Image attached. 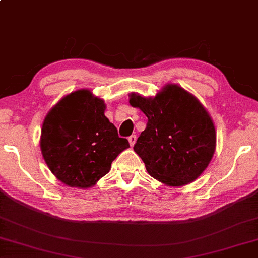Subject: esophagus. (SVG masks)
<instances>
[{"label":"esophagus","mask_w":258,"mask_h":258,"mask_svg":"<svg viewBox=\"0 0 258 258\" xmlns=\"http://www.w3.org/2000/svg\"><path fill=\"white\" fill-rule=\"evenodd\" d=\"M128 140H129L130 146H131V147H133V146H134L135 143H136V140H137V136H136V135H131L130 137L128 138Z\"/></svg>","instance_id":"esophagus-1"}]
</instances>
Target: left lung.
Returning a JSON list of instances; mask_svg holds the SVG:
<instances>
[{"label": "left lung", "mask_w": 258, "mask_h": 258, "mask_svg": "<svg viewBox=\"0 0 258 258\" xmlns=\"http://www.w3.org/2000/svg\"><path fill=\"white\" fill-rule=\"evenodd\" d=\"M129 103L148 118L134 150L150 176L169 186L200 176L215 154L216 129L198 99L169 84L154 99L131 93Z\"/></svg>", "instance_id": "8db88e82"}]
</instances>
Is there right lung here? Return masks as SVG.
I'll list each match as a JSON object with an SVG mask.
<instances>
[{"label":"right lung","mask_w":258,"mask_h":258,"mask_svg":"<svg viewBox=\"0 0 258 258\" xmlns=\"http://www.w3.org/2000/svg\"><path fill=\"white\" fill-rule=\"evenodd\" d=\"M104 110L103 100L89 90H79L61 99L46 115L40 139L42 156L51 173L66 185L93 186L129 147Z\"/></svg>","instance_id":"right-lung-1"}]
</instances>
